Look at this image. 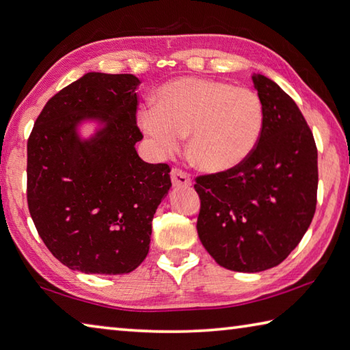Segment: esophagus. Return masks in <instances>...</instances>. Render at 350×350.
<instances>
[{
	"instance_id": "1",
	"label": "esophagus",
	"mask_w": 350,
	"mask_h": 350,
	"mask_svg": "<svg viewBox=\"0 0 350 350\" xmlns=\"http://www.w3.org/2000/svg\"><path fill=\"white\" fill-rule=\"evenodd\" d=\"M170 178H172V184L175 187L192 186V181H190L189 174L184 172V170H181V169H172V172H170Z\"/></svg>"
}]
</instances>
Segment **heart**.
<instances>
[{"label":"heart","mask_w":350,"mask_h":350,"mask_svg":"<svg viewBox=\"0 0 350 350\" xmlns=\"http://www.w3.org/2000/svg\"><path fill=\"white\" fill-rule=\"evenodd\" d=\"M138 124L160 155L178 150L189 135V155L204 172L219 174L252 155L263 128V107L254 91L222 81L180 77L164 83L154 108Z\"/></svg>","instance_id":"obj_1"}]
</instances>
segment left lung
I'll return each instance as SVG.
<instances>
[{"mask_svg": "<svg viewBox=\"0 0 350 350\" xmlns=\"http://www.w3.org/2000/svg\"><path fill=\"white\" fill-rule=\"evenodd\" d=\"M263 107L254 150L227 172L201 175L196 230L221 267L259 273L299 245L317 206V148L295 102L278 83L253 75Z\"/></svg>", "mask_w": 350, "mask_h": 350, "instance_id": "left-lung-1", "label": "left lung"}]
</instances>
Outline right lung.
Here are the masks:
<instances>
[{
  "instance_id": "1",
  "label": "right lung",
  "mask_w": 350,
  "mask_h": 350,
  "mask_svg": "<svg viewBox=\"0 0 350 350\" xmlns=\"http://www.w3.org/2000/svg\"><path fill=\"white\" fill-rule=\"evenodd\" d=\"M134 75L87 72L45 103L27 142V202L45 245L65 267L126 274L149 253L152 219L170 186L167 164L135 143ZM96 121L90 139L78 126Z\"/></svg>"
}]
</instances>
